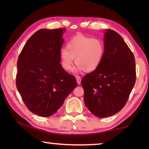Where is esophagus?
Returning a JSON list of instances; mask_svg holds the SVG:
<instances>
[{
    "label": "esophagus",
    "instance_id": "obj_1",
    "mask_svg": "<svg viewBox=\"0 0 149 149\" xmlns=\"http://www.w3.org/2000/svg\"><path fill=\"white\" fill-rule=\"evenodd\" d=\"M75 78H76L77 84L79 85L81 84V77L79 76V75H76V77H75Z\"/></svg>",
    "mask_w": 149,
    "mask_h": 149
}]
</instances>
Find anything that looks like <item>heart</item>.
Wrapping results in <instances>:
<instances>
[{
    "label": "heart",
    "instance_id": "obj_1",
    "mask_svg": "<svg viewBox=\"0 0 149 149\" xmlns=\"http://www.w3.org/2000/svg\"><path fill=\"white\" fill-rule=\"evenodd\" d=\"M104 52L105 45L100 39L77 35L68 42L65 49L60 50V64L65 71H71L75 58V71L93 72L100 67Z\"/></svg>",
    "mask_w": 149,
    "mask_h": 149
}]
</instances>
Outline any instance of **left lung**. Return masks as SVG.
Wrapping results in <instances>:
<instances>
[{"mask_svg":"<svg viewBox=\"0 0 149 149\" xmlns=\"http://www.w3.org/2000/svg\"><path fill=\"white\" fill-rule=\"evenodd\" d=\"M104 58L97 70L81 80L85 104L98 118L110 116L124 107L136 79L133 52L120 35L107 29Z\"/></svg>","mask_w":149,"mask_h":149,"instance_id":"8db88e82","label":"left lung"}]
</instances>
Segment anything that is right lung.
<instances>
[{
  "instance_id": "right-lung-1",
  "label": "right lung",
  "mask_w": 149,
  "mask_h": 149,
  "mask_svg": "<svg viewBox=\"0 0 149 149\" xmlns=\"http://www.w3.org/2000/svg\"><path fill=\"white\" fill-rule=\"evenodd\" d=\"M65 27L41 29L25 44L17 59L16 87L27 108L42 117L54 114L77 87L60 64Z\"/></svg>"
}]
</instances>
